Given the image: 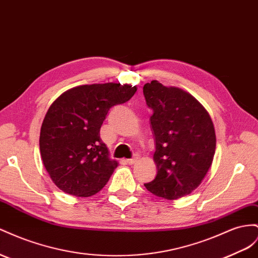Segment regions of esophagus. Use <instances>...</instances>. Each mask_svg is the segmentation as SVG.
Wrapping results in <instances>:
<instances>
[{"label": "esophagus", "mask_w": 258, "mask_h": 258, "mask_svg": "<svg viewBox=\"0 0 258 258\" xmlns=\"http://www.w3.org/2000/svg\"><path fill=\"white\" fill-rule=\"evenodd\" d=\"M137 159H138V157H137V156L132 157V158H128V159H126V163H127V164H129V165H132V164H135V163L137 162Z\"/></svg>", "instance_id": "1"}]
</instances>
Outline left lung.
Masks as SVG:
<instances>
[{"label": "left lung", "mask_w": 258, "mask_h": 258, "mask_svg": "<svg viewBox=\"0 0 258 258\" xmlns=\"http://www.w3.org/2000/svg\"><path fill=\"white\" fill-rule=\"evenodd\" d=\"M146 105L155 140L154 180L146 190L166 200L182 198L194 191L212 166L216 149L214 124L206 109L178 88L156 80L145 83Z\"/></svg>", "instance_id": "left-lung-1"}]
</instances>
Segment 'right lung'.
<instances>
[{
	"instance_id": "obj_1",
	"label": "right lung",
	"mask_w": 258,
	"mask_h": 258,
	"mask_svg": "<svg viewBox=\"0 0 258 258\" xmlns=\"http://www.w3.org/2000/svg\"><path fill=\"white\" fill-rule=\"evenodd\" d=\"M136 87L104 83L73 88L53 102L40 132L46 171L61 191L91 197L106 184L118 163L110 161L100 137L113 106L128 102Z\"/></svg>"
}]
</instances>
